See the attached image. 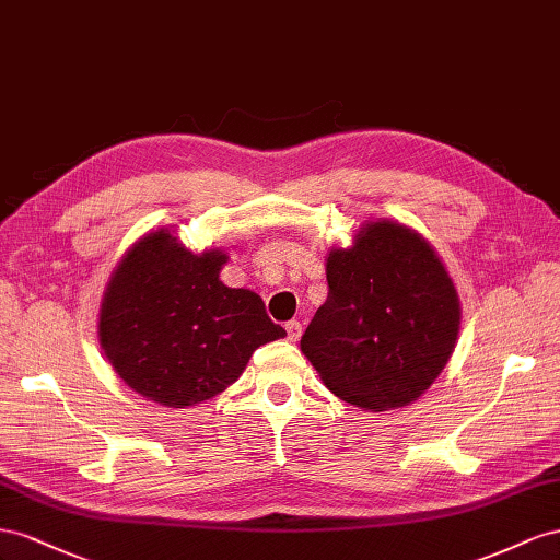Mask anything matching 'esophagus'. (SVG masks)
I'll use <instances>...</instances> for the list:
<instances>
[{
    "mask_svg": "<svg viewBox=\"0 0 560 560\" xmlns=\"http://www.w3.org/2000/svg\"><path fill=\"white\" fill-rule=\"evenodd\" d=\"M285 332H289L291 342H298L300 335H302V324L300 322H289V324H285Z\"/></svg>",
    "mask_w": 560,
    "mask_h": 560,
    "instance_id": "1",
    "label": "esophagus"
}]
</instances>
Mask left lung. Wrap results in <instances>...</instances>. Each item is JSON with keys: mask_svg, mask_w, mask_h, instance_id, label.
<instances>
[{"mask_svg": "<svg viewBox=\"0 0 560 560\" xmlns=\"http://www.w3.org/2000/svg\"><path fill=\"white\" fill-rule=\"evenodd\" d=\"M328 298L300 349L326 387L363 410L408 406L448 363L459 298L422 234L394 220L369 222L326 260Z\"/></svg>", "mask_w": 560, "mask_h": 560, "instance_id": "obj_1", "label": "left lung"}]
</instances>
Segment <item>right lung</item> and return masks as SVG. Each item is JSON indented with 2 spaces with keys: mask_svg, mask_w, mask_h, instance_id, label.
<instances>
[{
  "mask_svg": "<svg viewBox=\"0 0 560 560\" xmlns=\"http://www.w3.org/2000/svg\"><path fill=\"white\" fill-rule=\"evenodd\" d=\"M228 253H191L168 230L124 253L101 302L98 338L117 375L148 401H209L244 373L260 345L285 330L258 293L220 281Z\"/></svg>",
  "mask_w": 560,
  "mask_h": 560,
  "instance_id": "obj_1",
  "label": "right lung"
}]
</instances>
